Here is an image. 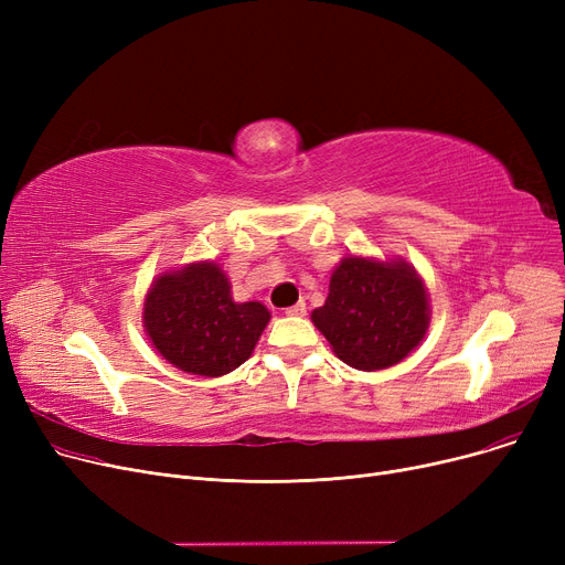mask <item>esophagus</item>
Wrapping results in <instances>:
<instances>
[{
  "label": "esophagus",
  "mask_w": 565,
  "mask_h": 565,
  "mask_svg": "<svg viewBox=\"0 0 565 565\" xmlns=\"http://www.w3.org/2000/svg\"><path fill=\"white\" fill-rule=\"evenodd\" d=\"M286 313H288V316H305V313H307V305H305V302L292 305V307L286 309Z\"/></svg>",
  "instance_id": "1"
}]
</instances>
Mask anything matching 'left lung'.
<instances>
[{
    "label": "left lung",
    "instance_id": "1",
    "mask_svg": "<svg viewBox=\"0 0 565 565\" xmlns=\"http://www.w3.org/2000/svg\"><path fill=\"white\" fill-rule=\"evenodd\" d=\"M311 320L348 366L390 369L428 330L426 288L407 263L350 256L334 270L328 300Z\"/></svg>",
    "mask_w": 565,
    "mask_h": 565
}]
</instances>
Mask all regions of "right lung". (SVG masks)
Masks as SVG:
<instances>
[{
	"instance_id": "obj_1",
	"label": "right lung",
	"mask_w": 565,
	"mask_h": 565,
	"mask_svg": "<svg viewBox=\"0 0 565 565\" xmlns=\"http://www.w3.org/2000/svg\"><path fill=\"white\" fill-rule=\"evenodd\" d=\"M270 311L237 305L215 263H194L162 275L146 295L143 324L153 345L175 369L217 377L249 360Z\"/></svg>"
}]
</instances>
